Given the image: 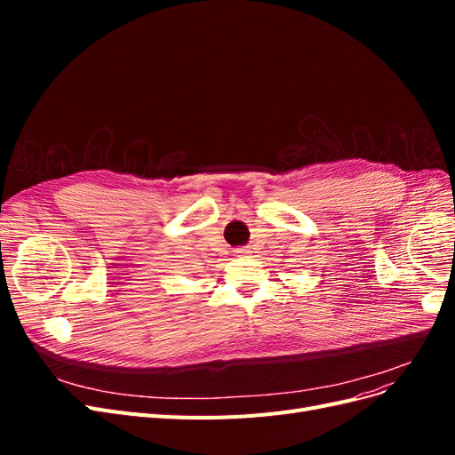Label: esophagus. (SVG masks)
<instances>
[{
	"label": "esophagus",
	"instance_id": "obj_1",
	"mask_svg": "<svg viewBox=\"0 0 455 455\" xmlns=\"http://www.w3.org/2000/svg\"><path fill=\"white\" fill-rule=\"evenodd\" d=\"M237 254H239L241 258H246V256L251 254V251H249V249H239V251H237Z\"/></svg>",
	"mask_w": 455,
	"mask_h": 455
}]
</instances>
